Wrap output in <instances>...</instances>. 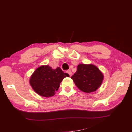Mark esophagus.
I'll return each instance as SVG.
<instances>
[{"instance_id":"esophagus-1","label":"esophagus","mask_w":132,"mask_h":132,"mask_svg":"<svg viewBox=\"0 0 132 132\" xmlns=\"http://www.w3.org/2000/svg\"><path fill=\"white\" fill-rule=\"evenodd\" d=\"M66 72L70 75V76H71V75H72V72H71V71L70 70H67Z\"/></svg>"}]
</instances>
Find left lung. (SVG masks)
<instances>
[{
	"label": "left lung",
	"mask_w": 132,
	"mask_h": 132,
	"mask_svg": "<svg viewBox=\"0 0 132 132\" xmlns=\"http://www.w3.org/2000/svg\"><path fill=\"white\" fill-rule=\"evenodd\" d=\"M103 77L96 66L91 64H79L77 72L71 78L81 91L89 93L98 89L102 85Z\"/></svg>",
	"instance_id": "left-lung-1"
}]
</instances>
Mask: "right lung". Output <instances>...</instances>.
Masks as SVG:
<instances>
[{
	"label": "right lung",
	"mask_w": 132,
	"mask_h": 132,
	"mask_svg": "<svg viewBox=\"0 0 132 132\" xmlns=\"http://www.w3.org/2000/svg\"><path fill=\"white\" fill-rule=\"evenodd\" d=\"M69 77L60 68L53 69L48 65L42 66L36 70L30 77V85L36 93L44 97L55 94L63 78Z\"/></svg>",
	"instance_id": "1"
}]
</instances>
